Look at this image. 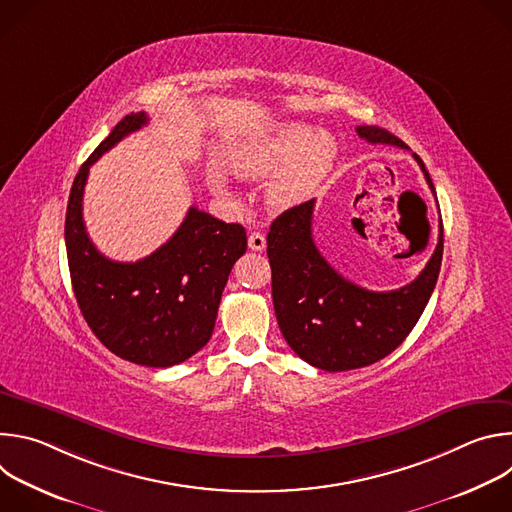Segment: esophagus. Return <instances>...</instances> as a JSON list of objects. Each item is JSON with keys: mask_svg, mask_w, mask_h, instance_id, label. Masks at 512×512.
Returning <instances> with one entry per match:
<instances>
[{"mask_svg": "<svg viewBox=\"0 0 512 512\" xmlns=\"http://www.w3.org/2000/svg\"><path fill=\"white\" fill-rule=\"evenodd\" d=\"M249 247L253 249V251H263L265 249V235H261V233H249Z\"/></svg>", "mask_w": 512, "mask_h": 512, "instance_id": "esophagus-1", "label": "esophagus"}]
</instances>
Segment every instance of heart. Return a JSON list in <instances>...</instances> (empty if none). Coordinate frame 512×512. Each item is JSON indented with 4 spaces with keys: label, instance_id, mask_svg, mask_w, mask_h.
Segmentation results:
<instances>
[{
    "label": "heart",
    "instance_id": "heart-1",
    "mask_svg": "<svg viewBox=\"0 0 512 512\" xmlns=\"http://www.w3.org/2000/svg\"><path fill=\"white\" fill-rule=\"evenodd\" d=\"M336 156L330 133L304 125H277L243 143L233 156L241 178L263 180L273 206H294L326 178Z\"/></svg>",
    "mask_w": 512,
    "mask_h": 512
}]
</instances>
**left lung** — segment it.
<instances>
[{
    "mask_svg": "<svg viewBox=\"0 0 512 512\" xmlns=\"http://www.w3.org/2000/svg\"><path fill=\"white\" fill-rule=\"evenodd\" d=\"M369 143L407 145L377 125H358ZM431 192L433 182L417 154ZM314 200L281 212L267 235L271 294L285 342L312 367L338 373L369 367L391 354L423 314L440 275L444 225L440 216L437 247L423 271L407 285L371 291L344 279L318 251L312 237Z\"/></svg>",
    "mask_w": 512,
    "mask_h": 512,
    "instance_id": "8db88e82",
    "label": "left lung"
}]
</instances>
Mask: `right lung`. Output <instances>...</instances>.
Returning <instances> with one entry per match:
<instances>
[{"mask_svg": "<svg viewBox=\"0 0 512 512\" xmlns=\"http://www.w3.org/2000/svg\"><path fill=\"white\" fill-rule=\"evenodd\" d=\"M143 125V111L125 115L81 166L68 196L64 241L72 289L93 334L123 360L166 369L210 340L229 273L247 251V233L192 206L172 239L145 259L119 263L95 249L83 221L89 170Z\"/></svg>", "mask_w": 512, "mask_h": 512, "instance_id": "1", "label": "right lung"}]
</instances>
